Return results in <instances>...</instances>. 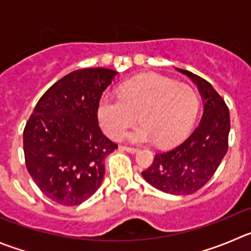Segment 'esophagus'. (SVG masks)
<instances>
[{"label": "esophagus", "mask_w": 251, "mask_h": 251, "mask_svg": "<svg viewBox=\"0 0 251 251\" xmlns=\"http://www.w3.org/2000/svg\"><path fill=\"white\" fill-rule=\"evenodd\" d=\"M121 149H122V150H126V151H128V152H132V154H134V152H137L138 150H139V149H137V148L126 147V145H122Z\"/></svg>", "instance_id": "obj_1"}]
</instances>
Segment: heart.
<instances>
[{
    "label": "heart",
    "mask_w": 251,
    "mask_h": 251,
    "mask_svg": "<svg viewBox=\"0 0 251 251\" xmlns=\"http://www.w3.org/2000/svg\"><path fill=\"white\" fill-rule=\"evenodd\" d=\"M119 97L103 96L97 117L103 132L121 139L137 121L139 128L128 134L134 143L156 142L169 147L182 139L199 111L195 87L159 74H144L122 83Z\"/></svg>",
    "instance_id": "heart-1"
}]
</instances>
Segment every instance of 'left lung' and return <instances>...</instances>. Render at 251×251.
<instances>
[{
  "label": "left lung",
  "instance_id": "8db88e82",
  "mask_svg": "<svg viewBox=\"0 0 251 251\" xmlns=\"http://www.w3.org/2000/svg\"><path fill=\"white\" fill-rule=\"evenodd\" d=\"M197 83L203 100L200 124L180 145L155 154L143 177L157 190L171 195H191L214 175L228 150L230 129L229 109L221 95L204 78L181 70Z\"/></svg>",
  "mask_w": 251,
  "mask_h": 251
}]
</instances>
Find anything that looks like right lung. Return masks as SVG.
I'll use <instances>...</instances> for the list:
<instances>
[{
    "label": "right lung",
    "instance_id": "right-lung-1",
    "mask_svg": "<svg viewBox=\"0 0 251 251\" xmlns=\"http://www.w3.org/2000/svg\"><path fill=\"white\" fill-rule=\"evenodd\" d=\"M117 71L81 69L45 91L23 130L25 166L56 203L77 206L101 186L104 157L118 148L104 137L97 108Z\"/></svg>",
    "mask_w": 251,
    "mask_h": 251
}]
</instances>
